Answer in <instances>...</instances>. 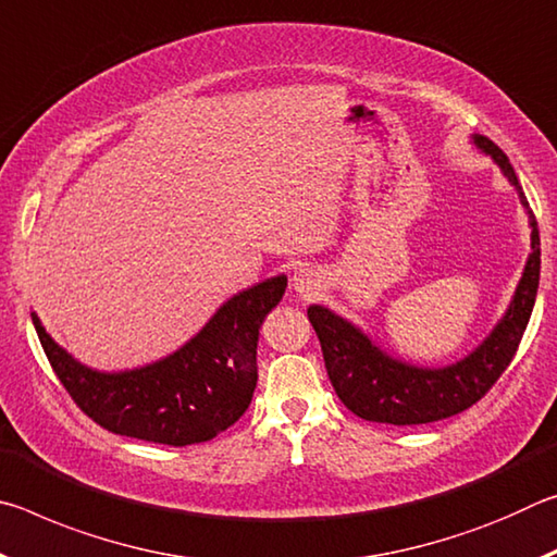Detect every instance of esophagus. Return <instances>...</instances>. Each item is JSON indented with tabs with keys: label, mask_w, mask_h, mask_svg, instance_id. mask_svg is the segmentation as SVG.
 <instances>
[{
	"label": "esophagus",
	"mask_w": 557,
	"mask_h": 557,
	"mask_svg": "<svg viewBox=\"0 0 557 557\" xmlns=\"http://www.w3.org/2000/svg\"><path fill=\"white\" fill-rule=\"evenodd\" d=\"M292 287H295V292H299L301 297L314 295L319 289V275L309 268H297L295 275H292Z\"/></svg>",
	"instance_id": "1"
}]
</instances>
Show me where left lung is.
Returning <instances> with one entry per match:
<instances>
[{
	"instance_id": "1",
	"label": "left lung",
	"mask_w": 557,
	"mask_h": 557,
	"mask_svg": "<svg viewBox=\"0 0 557 557\" xmlns=\"http://www.w3.org/2000/svg\"><path fill=\"white\" fill-rule=\"evenodd\" d=\"M471 143L479 152L494 159L508 184L516 188L528 213L531 252H528L523 275L518 280L511 305L484 342L457 363L442 366V369L400 361L385 354L369 334L329 307H309L307 317L322 344L329 381L346 408L363 420L388 422V425H425V422L445 420L471 408L508 369L531 319L541 280L539 223L528 209L523 188L518 184L508 157L482 135H471Z\"/></svg>"
}]
</instances>
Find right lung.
<instances>
[{"label": "right lung", "instance_id": "obj_1", "mask_svg": "<svg viewBox=\"0 0 557 557\" xmlns=\"http://www.w3.org/2000/svg\"><path fill=\"white\" fill-rule=\"evenodd\" d=\"M285 287L287 277L277 275L238 292L182 348L127 371L90 369L53 342L36 312L32 322L63 388L100 428L186 447L213 440L248 410L258 383L260 324Z\"/></svg>", "mask_w": 557, "mask_h": 557}]
</instances>
